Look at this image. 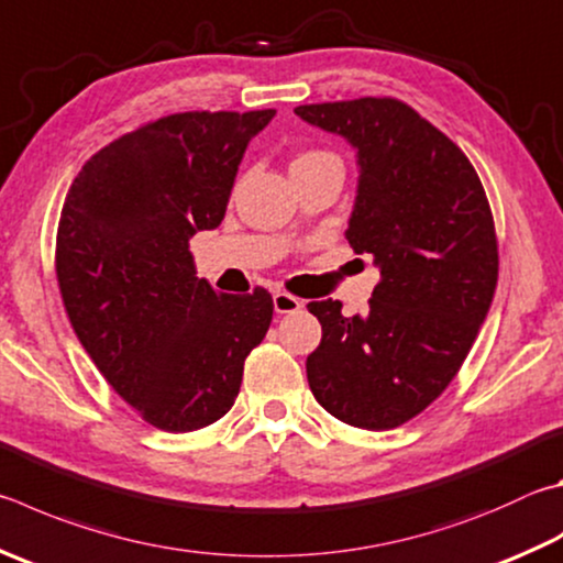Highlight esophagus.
<instances>
[{
	"label": "esophagus",
	"mask_w": 563,
	"mask_h": 563,
	"mask_svg": "<svg viewBox=\"0 0 563 563\" xmlns=\"http://www.w3.org/2000/svg\"><path fill=\"white\" fill-rule=\"evenodd\" d=\"M273 308H275V312H278V314H288V312H298L302 308V302L295 298V295L278 290V292L273 295Z\"/></svg>",
	"instance_id": "34e87169"
}]
</instances>
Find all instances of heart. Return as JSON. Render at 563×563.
<instances>
[{
	"mask_svg": "<svg viewBox=\"0 0 563 563\" xmlns=\"http://www.w3.org/2000/svg\"><path fill=\"white\" fill-rule=\"evenodd\" d=\"M314 165H342V162H340V157L332 155V152H327V150H305L292 159L290 172L300 169V167H314Z\"/></svg>",
	"mask_w": 563,
	"mask_h": 563,
	"instance_id": "obj_1",
	"label": "heart"
}]
</instances>
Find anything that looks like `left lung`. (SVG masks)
Here are the masks:
<instances>
[{
    "instance_id": "left-lung-1",
    "label": "left lung",
    "mask_w": 563,
    "mask_h": 563,
    "mask_svg": "<svg viewBox=\"0 0 563 563\" xmlns=\"http://www.w3.org/2000/svg\"><path fill=\"white\" fill-rule=\"evenodd\" d=\"M356 150L360 187L346 229L382 280L369 312L310 302L322 342L308 382L334 418L366 431L411 421L455 379L497 288L495 221L475 167L451 137L396 98L295 108Z\"/></svg>"
}]
</instances>
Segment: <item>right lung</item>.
Segmentation results:
<instances>
[{"label":"right lung","mask_w":563,"mask_h":563,"mask_svg":"<svg viewBox=\"0 0 563 563\" xmlns=\"http://www.w3.org/2000/svg\"><path fill=\"white\" fill-rule=\"evenodd\" d=\"M273 115L145 122L96 152L66 194L56 278L68 320L106 382L159 431L227 416L271 327V292H217L197 278L189 239L219 227L243 152Z\"/></svg>","instance_id":"1"}]
</instances>
